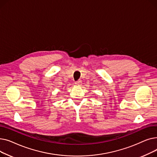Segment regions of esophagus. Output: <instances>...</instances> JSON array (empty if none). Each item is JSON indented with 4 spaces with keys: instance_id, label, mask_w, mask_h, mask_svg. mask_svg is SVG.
<instances>
[{
    "instance_id": "obj_1",
    "label": "esophagus",
    "mask_w": 157,
    "mask_h": 157,
    "mask_svg": "<svg viewBox=\"0 0 157 157\" xmlns=\"http://www.w3.org/2000/svg\"><path fill=\"white\" fill-rule=\"evenodd\" d=\"M75 84L78 85H81L82 84V81L81 80H78L75 82Z\"/></svg>"
}]
</instances>
